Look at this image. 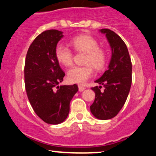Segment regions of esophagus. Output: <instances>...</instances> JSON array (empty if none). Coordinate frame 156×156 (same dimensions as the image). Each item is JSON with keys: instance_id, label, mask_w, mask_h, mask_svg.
Here are the masks:
<instances>
[{"instance_id": "34e87169", "label": "esophagus", "mask_w": 156, "mask_h": 156, "mask_svg": "<svg viewBox=\"0 0 156 156\" xmlns=\"http://www.w3.org/2000/svg\"><path fill=\"white\" fill-rule=\"evenodd\" d=\"M78 87H79V91H80V92H82L84 90L86 89L85 87H83V86L82 85H78Z\"/></svg>"}]
</instances>
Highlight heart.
<instances>
[{
  "label": "heart",
  "instance_id": "b5f03b06",
  "mask_svg": "<svg viewBox=\"0 0 156 156\" xmlns=\"http://www.w3.org/2000/svg\"><path fill=\"white\" fill-rule=\"evenodd\" d=\"M70 44L76 52H83L82 66H74L67 73L68 80L72 83L84 84L93 76V69L96 71L103 70L107 63V53L101 47H98V42L88 35H80L73 38ZM55 55L57 60L64 66H70L73 63L74 55L71 50L66 46L57 45Z\"/></svg>",
  "mask_w": 156,
  "mask_h": 156
}]
</instances>
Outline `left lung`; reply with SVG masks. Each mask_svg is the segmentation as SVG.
Masks as SVG:
<instances>
[{"label": "left lung", "instance_id": "1", "mask_svg": "<svg viewBox=\"0 0 156 156\" xmlns=\"http://www.w3.org/2000/svg\"><path fill=\"white\" fill-rule=\"evenodd\" d=\"M106 35L112 49L108 69L95 82L100 86L92 87L96 93L90 106L92 114L99 120H109L118 114L129 96L132 82V64L125 42L109 29H101ZM104 87V90H100Z\"/></svg>", "mask_w": 156, "mask_h": 156}]
</instances>
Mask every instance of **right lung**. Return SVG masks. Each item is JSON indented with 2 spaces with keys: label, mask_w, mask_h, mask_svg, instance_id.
Returning a JSON list of instances; mask_svg holds the SVG:
<instances>
[{
  "label": "right lung",
  "mask_w": 156,
  "mask_h": 156,
  "mask_svg": "<svg viewBox=\"0 0 156 156\" xmlns=\"http://www.w3.org/2000/svg\"><path fill=\"white\" fill-rule=\"evenodd\" d=\"M62 31L42 32L27 50L25 63L27 96L36 114L48 124H59L67 118L70 101L78 91L76 85H58L65 73L55 55Z\"/></svg>",
  "instance_id": "obj_1"
}]
</instances>
